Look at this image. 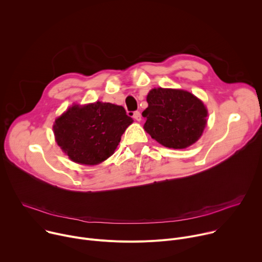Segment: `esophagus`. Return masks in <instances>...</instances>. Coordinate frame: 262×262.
<instances>
[{
  "label": "esophagus",
  "mask_w": 262,
  "mask_h": 262,
  "mask_svg": "<svg viewBox=\"0 0 262 262\" xmlns=\"http://www.w3.org/2000/svg\"><path fill=\"white\" fill-rule=\"evenodd\" d=\"M133 117L137 120V121H141V113L139 111H136L133 113Z\"/></svg>",
  "instance_id": "1"
}]
</instances>
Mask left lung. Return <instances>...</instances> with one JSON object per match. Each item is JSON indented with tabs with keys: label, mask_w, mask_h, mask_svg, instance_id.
Returning <instances> with one entry per match:
<instances>
[{
	"label": "left lung",
	"mask_w": 262,
	"mask_h": 262,
	"mask_svg": "<svg viewBox=\"0 0 262 262\" xmlns=\"http://www.w3.org/2000/svg\"><path fill=\"white\" fill-rule=\"evenodd\" d=\"M148 107L142 116L144 129L165 147L183 149L199 140L205 126L207 110L189 91L155 88L147 95Z\"/></svg>",
	"instance_id": "left-lung-1"
}]
</instances>
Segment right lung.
I'll return each instance as SVG.
<instances>
[{"label":"right lung","mask_w":262,"mask_h":262,"mask_svg":"<svg viewBox=\"0 0 262 262\" xmlns=\"http://www.w3.org/2000/svg\"><path fill=\"white\" fill-rule=\"evenodd\" d=\"M134 122L123 106L96 101L73 104L55 120V140L68 158L92 166L114 154L125 129Z\"/></svg>","instance_id":"1"}]
</instances>
